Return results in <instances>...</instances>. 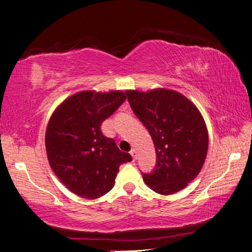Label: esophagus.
Listing matches in <instances>:
<instances>
[{
    "label": "esophagus",
    "mask_w": 252,
    "mask_h": 252,
    "mask_svg": "<svg viewBox=\"0 0 252 252\" xmlns=\"http://www.w3.org/2000/svg\"><path fill=\"white\" fill-rule=\"evenodd\" d=\"M130 156H132L133 157V159L135 160V159H136V150H135V149H132V150H130Z\"/></svg>",
    "instance_id": "34e87169"
}]
</instances>
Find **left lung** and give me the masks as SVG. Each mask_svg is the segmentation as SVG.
I'll return each mask as SVG.
<instances>
[{
  "mask_svg": "<svg viewBox=\"0 0 252 252\" xmlns=\"http://www.w3.org/2000/svg\"><path fill=\"white\" fill-rule=\"evenodd\" d=\"M126 94L156 147V169L143 174L145 184L162 195L185 189L199 175L208 151V130L199 109L173 90H129Z\"/></svg>",
  "mask_w": 252,
  "mask_h": 252,
  "instance_id": "left-lung-1",
  "label": "left lung"
}]
</instances>
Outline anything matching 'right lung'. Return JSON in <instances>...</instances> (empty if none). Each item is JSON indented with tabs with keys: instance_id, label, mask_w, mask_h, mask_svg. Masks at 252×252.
<instances>
[{
	"instance_id": "right-lung-1",
	"label": "right lung",
	"mask_w": 252,
	"mask_h": 252,
	"mask_svg": "<svg viewBox=\"0 0 252 252\" xmlns=\"http://www.w3.org/2000/svg\"><path fill=\"white\" fill-rule=\"evenodd\" d=\"M126 100L122 91H82L65 99L51 116L45 148L51 168L69 191L97 199L115 185L119 166L132 161L114 138L101 132L103 120Z\"/></svg>"
}]
</instances>
